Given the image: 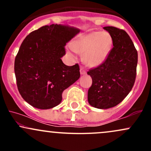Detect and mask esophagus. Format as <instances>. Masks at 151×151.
<instances>
[{
  "label": "esophagus",
  "mask_w": 151,
  "mask_h": 151,
  "mask_svg": "<svg viewBox=\"0 0 151 151\" xmlns=\"http://www.w3.org/2000/svg\"><path fill=\"white\" fill-rule=\"evenodd\" d=\"M80 73H81V74H86V70H85V68H84V67H81V68H80Z\"/></svg>",
  "instance_id": "1"
}]
</instances>
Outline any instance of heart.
Returning a JSON list of instances; mask_svg holds the SVG:
<instances>
[{
  "label": "heart",
  "instance_id": "1",
  "mask_svg": "<svg viewBox=\"0 0 151 151\" xmlns=\"http://www.w3.org/2000/svg\"><path fill=\"white\" fill-rule=\"evenodd\" d=\"M113 40L108 32H91L74 40L72 47L76 52L83 54V60L89 67L104 63L111 50Z\"/></svg>",
  "mask_w": 151,
  "mask_h": 151
}]
</instances>
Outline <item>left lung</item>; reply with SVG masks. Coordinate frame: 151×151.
<instances>
[{
  "label": "left lung",
  "mask_w": 151,
  "mask_h": 151,
  "mask_svg": "<svg viewBox=\"0 0 151 151\" xmlns=\"http://www.w3.org/2000/svg\"><path fill=\"white\" fill-rule=\"evenodd\" d=\"M104 29L111 36L114 46L104 62L87 72L92 79L88 101L95 108L106 109L121 103L132 89L138 52L125 30L113 26Z\"/></svg>",
  "instance_id": "1"
}]
</instances>
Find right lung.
<instances>
[{"mask_svg":"<svg viewBox=\"0 0 151 151\" xmlns=\"http://www.w3.org/2000/svg\"><path fill=\"white\" fill-rule=\"evenodd\" d=\"M79 30L52 24L32 31L25 38L15 59L19 92L35 108L48 109L60 104L64 90L80 77L79 66L65 65L66 43Z\"/></svg>","mask_w":151,"mask_h":151,"instance_id":"obj_1","label":"right lung"}]
</instances>
